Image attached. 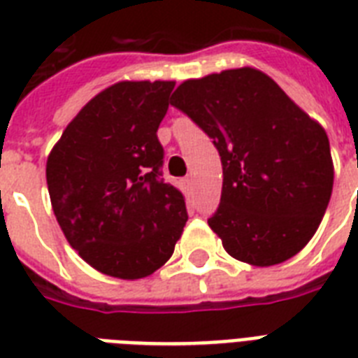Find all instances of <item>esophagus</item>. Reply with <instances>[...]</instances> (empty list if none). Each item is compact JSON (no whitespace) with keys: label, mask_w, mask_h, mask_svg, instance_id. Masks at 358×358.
I'll return each instance as SVG.
<instances>
[{"label":"esophagus","mask_w":358,"mask_h":358,"mask_svg":"<svg viewBox=\"0 0 358 358\" xmlns=\"http://www.w3.org/2000/svg\"><path fill=\"white\" fill-rule=\"evenodd\" d=\"M182 185H184V189L189 193L191 187H193V178H191V176H185V178L182 180Z\"/></svg>","instance_id":"1"}]
</instances>
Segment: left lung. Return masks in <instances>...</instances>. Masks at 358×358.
<instances>
[{
  "label": "left lung",
  "instance_id": "left-lung-1",
  "mask_svg": "<svg viewBox=\"0 0 358 358\" xmlns=\"http://www.w3.org/2000/svg\"><path fill=\"white\" fill-rule=\"evenodd\" d=\"M171 103L212 137L221 156V204L208 224L224 250L256 267L297 255L316 234L333 193L322 124L252 66L185 80Z\"/></svg>",
  "mask_w": 358,
  "mask_h": 358
}]
</instances>
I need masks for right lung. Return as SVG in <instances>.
<instances>
[{
	"label": "right lung",
	"instance_id": "add662e5",
	"mask_svg": "<svg viewBox=\"0 0 358 358\" xmlns=\"http://www.w3.org/2000/svg\"><path fill=\"white\" fill-rule=\"evenodd\" d=\"M174 81L124 80L80 109L48 154L46 182L64 238L96 271L137 280L173 256L187 212L165 184L157 128Z\"/></svg>",
	"mask_w": 358,
	"mask_h": 358
}]
</instances>
